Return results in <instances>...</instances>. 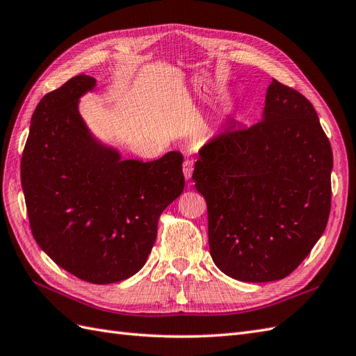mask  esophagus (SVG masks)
Instances as JSON below:
<instances>
[{
	"mask_svg": "<svg viewBox=\"0 0 356 356\" xmlns=\"http://www.w3.org/2000/svg\"><path fill=\"white\" fill-rule=\"evenodd\" d=\"M193 171H194V161L193 159H185L184 162V176L186 180L193 177Z\"/></svg>",
	"mask_w": 356,
	"mask_h": 356,
	"instance_id": "1",
	"label": "esophagus"
}]
</instances>
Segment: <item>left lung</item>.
I'll return each mask as SVG.
<instances>
[{
  "label": "left lung",
  "instance_id": "8db88e82",
  "mask_svg": "<svg viewBox=\"0 0 356 356\" xmlns=\"http://www.w3.org/2000/svg\"><path fill=\"white\" fill-rule=\"evenodd\" d=\"M331 170V144L312 102L272 79L261 122L230 123L195 162L215 265L247 282L290 275L325 232Z\"/></svg>",
  "mask_w": 356,
  "mask_h": 356
}]
</instances>
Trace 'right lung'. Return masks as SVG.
Masks as SVG:
<instances>
[{
    "label": "right lung",
    "instance_id": "obj_1",
    "mask_svg": "<svg viewBox=\"0 0 356 356\" xmlns=\"http://www.w3.org/2000/svg\"><path fill=\"white\" fill-rule=\"evenodd\" d=\"M95 87V78L76 75L42 97L21 181L39 247L79 280L111 284L144 266L161 213L185 188L184 156L122 159L96 140L78 109L79 97Z\"/></svg>",
    "mask_w": 356,
    "mask_h": 356
}]
</instances>
